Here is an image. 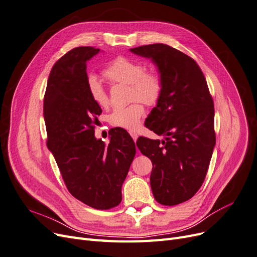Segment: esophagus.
I'll list each match as a JSON object with an SVG mask.
<instances>
[{"label": "esophagus", "instance_id": "1", "mask_svg": "<svg viewBox=\"0 0 257 257\" xmlns=\"http://www.w3.org/2000/svg\"><path fill=\"white\" fill-rule=\"evenodd\" d=\"M131 136H132V138H133V141L134 142H136L137 141V138H138V135H137V133H135V132H131Z\"/></svg>", "mask_w": 257, "mask_h": 257}]
</instances>
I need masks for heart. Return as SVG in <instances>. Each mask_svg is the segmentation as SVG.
<instances>
[{"label":"heart","instance_id":"heart-1","mask_svg":"<svg viewBox=\"0 0 257 257\" xmlns=\"http://www.w3.org/2000/svg\"><path fill=\"white\" fill-rule=\"evenodd\" d=\"M103 74L111 83L130 84V98L134 100L127 106L116 107L109 115L111 125L134 131L145 113L143 103L154 105L159 102L163 92V79L155 69H146L142 61L119 56L111 60ZM87 90L93 103L99 108L110 105L109 93L95 76H90L87 80Z\"/></svg>","mask_w":257,"mask_h":257}]
</instances>
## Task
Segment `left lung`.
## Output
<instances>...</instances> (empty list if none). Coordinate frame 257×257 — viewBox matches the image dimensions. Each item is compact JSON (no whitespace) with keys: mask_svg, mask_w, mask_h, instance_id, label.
<instances>
[{"mask_svg":"<svg viewBox=\"0 0 257 257\" xmlns=\"http://www.w3.org/2000/svg\"><path fill=\"white\" fill-rule=\"evenodd\" d=\"M159 67L163 92L145 122L165 141L137 139L152 162L150 184L155 200L175 206L189 200L203 185L215 145L214 106L205 76L188 54L168 45L132 48Z\"/></svg>","mask_w":257,"mask_h":257,"instance_id":"obj_1","label":"left lung"}]
</instances>
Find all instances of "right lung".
<instances>
[{"label": "right lung", "instance_id": "add662e5", "mask_svg": "<svg viewBox=\"0 0 257 257\" xmlns=\"http://www.w3.org/2000/svg\"><path fill=\"white\" fill-rule=\"evenodd\" d=\"M98 51L77 47L54 63L45 92L44 119L47 147L69 193L92 208L107 210L121 203L136 147L120 127L112 128L108 145L94 136L102 109L89 96L87 61Z\"/></svg>", "mask_w": 257, "mask_h": 257}]
</instances>
